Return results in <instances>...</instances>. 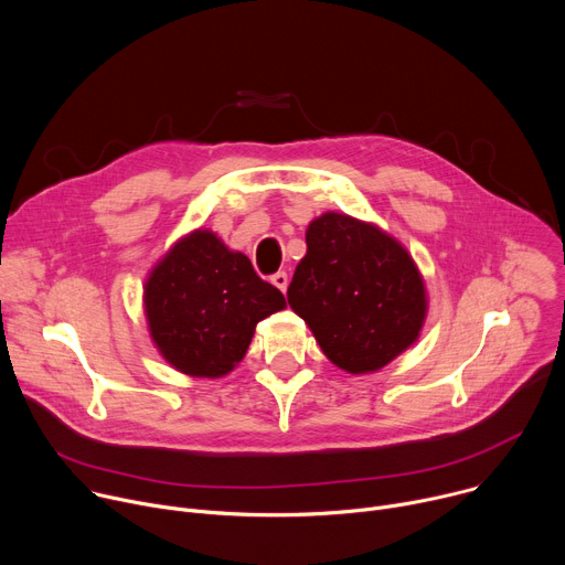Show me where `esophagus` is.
Masks as SVG:
<instances>
[{
	"instance_id": "1",
	"label": "esophagus",
	"mask_w": 565,
	"mask_h": 565,
	"mask_svg": "<svg viewBox=\"0 0 565 565\" xmlns=\"http://www.w3.org/2000/svg\"><path fill=\"white\" fill-rule=\"evenodd\" d=\"M270 281L281 290V292H286V288H288V275L284 273V270H279V273H275L273 277H270Z\"/></svg>"
}]
</instances>
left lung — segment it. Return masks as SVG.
I'll use <instances>...</instances> for the list:
<instances>
[{
	"instance_id": "left-lung-1",
	"label": "left lung",
	"mask_w": 565,
	"mask_h": 565,
	"mask_svg": "<svg viewBox=\"0 0 565 565\" xmlns=\"http://www.w3.org/2000/svg\"><path fill=\"white\" fill-rule=\"evenodd\" d=\"M306 246L288 303L333 364L349 373L377 371L418 340L425 286L395 238L327 212L308 225Z\"/></svg>"
}]
</instances>
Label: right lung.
Listing matches in <instances>:
<instances>
[{
  "mask_svg": "<svg viewBox=\"0 0 565 565\" xmlns=\"http://www.w3.org/2000/svg\"><path fill=\"white\" fill-rule=\"evenodd\" d=\"M286 306L250 259L196 230L168 253L145 286L151 338L163 358L196 377H221L244 360L255 327Z\"/></svg>",
  "mask_w": 565,
  "mask_h": 565,
  "instance_id": "obj_1",
  "label": "right lung"
}]
</instances>
